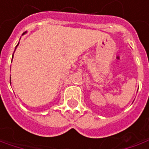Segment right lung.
Returning <instances> with one entry per match:
<instances>
[{"instance_id": "obj_1", "label": "right lung", "mask_w": 149, "mask_h": 149, "mask_svg": "<svg viewBox=\"0 0 149 149\" xmlns=\"http://www.w3.org/2000/svg\"><path fill=\"white\" fill-rule=\"evenodd\" d=\"M23 34H25V33H23ZM18 45H19V43L17 44V46H18ZM17 46H16V47H17ZM15 50H16V48H15ZM12 57H13V56H12Z\"/></svg>"}]
</instances>
